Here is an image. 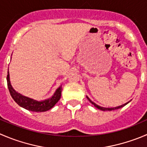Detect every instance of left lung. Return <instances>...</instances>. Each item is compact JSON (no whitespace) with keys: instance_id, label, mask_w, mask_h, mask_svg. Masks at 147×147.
<instances>
[{"instance_id":"1","label":"left lung","mask_w":147,"mask_h":147,"mask_svg":"<svg viewBox=\"0 0 147 147\" xmlns=\"http://www.w3.org/2000/svg\"><path fill=\"white\" fill-rule=\"evenodd\" d=\"M87 97V98H88V100L90 101V102H91V103L92 104V105H94V106L95 107V108H98V109H100V110H101V111H113V110H116V109H119V108H122V107H123L124 106V105H126V104H128L129 103V102H130V101H129V102H126V103H124V104H123V105H119V106H116V107H113V108H105V107H101V106H100V105H97L96 103H95V102H92V100H91L89 98H88V96H86Z\"/></svg>"}]
</instances>
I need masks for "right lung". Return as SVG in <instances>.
I'll return each instance as SVG.
<instances>
[{"label": "right lung", "instance_id": "right-lung-1", "mask_svg": "<svg viewBox=\"0 0 147 147\" xmlns=\"http://www.w3.org/2000/svg\"><path fill=\"white\" fill-rule=\"evenodd\" d=\"M7 83H8V88L11 97L15 100V102L21 107L28 110V111H47L55 106V104L59 101V100L61 98V92H62V85H60L56 90L54 95L51 98L43 100H37L33 99L29 97L22 95L20 92H17L16 90H14V88L11 85L8 71V75H7Z\"/></svg>", "mask_w": 147, "mask_h": 147}]
</instances>
